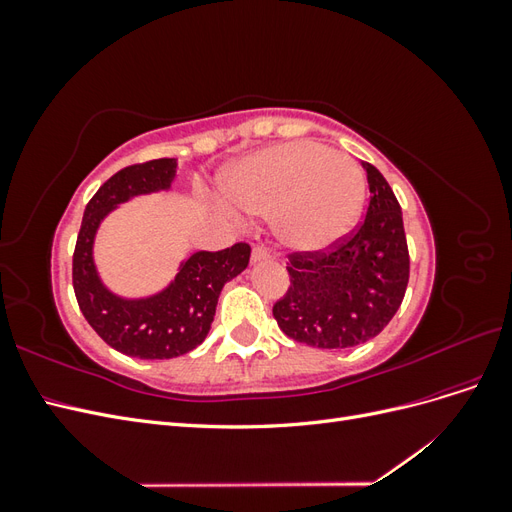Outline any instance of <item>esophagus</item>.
Returning a JSON list of instances; mask_svg holds the SVG:
<instances>
[{"mask_svg":"<svg viewBox=\"0 0 512 512\" xmlns=\"http://www.w3.org/2000/svg\"><path fill=\"white\" fill-rule=\"evenodd\" d=\"M265 260H271V252L267 250L265 245H254V250H252V262H265Z\"/></svg>","mask_w":512,"mask_h":512,"instance_id":"34e87169","label":"esophagus"}]
</instances>
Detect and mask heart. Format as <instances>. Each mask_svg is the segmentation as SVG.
<instances>
[{
    "instance_id": "obj_1",
    "label": "heart",
    "mask_w": 512,
    "mask_h": 512,
    "mask_svg": "<svg viewBox=\"0 0 512 512\" xmlns=\"http://www.w3.org/2000/svg\"><path fill=\"white\" fill-rule=\"evenodd\" d=\"M226 196L237 209L273 220L294 252H320L348 235L365 198L361 166L314 141L252 153L230 170Z\"/></svg>"
}]
</instances>
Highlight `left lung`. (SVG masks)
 Masks as SVG:
<instances>
[{
  "label": "left lung",
  "mask_w": 512,
  "mask_h": 512,
  "mask_svg": "<svg viewBox=\"0 0 512 512\" xmlns=\"http://www.w3.org/2000/svg\"><path fill=\"white\" fill-rule=\"evenodd\" d=\"M363 168L371 192L365 220L327 250L288 254L290 286L273 316L294 342L329 350L365 344L404 301L410 254L401 207L380 170Z\"/></svg>",
  "instance_id": "8db88e82"
}]
</instances>
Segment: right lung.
Wrapping results in <instances>:
<instances>
[{"mask_svg": "<svg viewBox=\"0 0 512 512\" xmlns=\"http://www.w3.org/2000/svg\"><path fill=\"white\" fill-rule=\"evenodd\" d=\"M175 173V158L121 168L87 203L72 256V286L85 320L108 346L136 359H175L203 344L224 284L250 262L252 247L243 241L196 252L181 262L168 288L147 299H121L100 282L94 265L100 222L132 196L168 190Z\"/></svg>", "mask_w": 512, "mask_h": 512, "instance_id": "right-lung-1", "label": "right lung"}]
</instances>
